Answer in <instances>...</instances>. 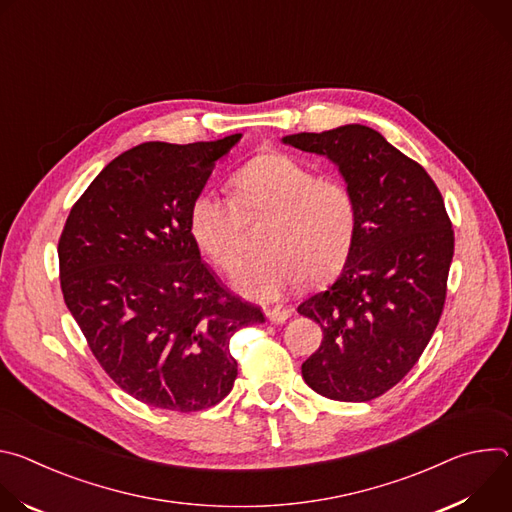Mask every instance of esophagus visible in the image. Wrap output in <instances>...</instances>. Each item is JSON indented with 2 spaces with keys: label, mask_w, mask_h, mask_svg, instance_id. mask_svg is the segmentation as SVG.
<instances>
[{
  "label": "esophagus",
  "mask_w": 512,
  "mask_h": 512,
  "mask_svg": "<svg viewBox=\"0 0 512 512\" xmlns=\"http://www.w3.org/2000/svg\"><path fill=\"white\" fill-rule=\"evenodd\" d=\"M265 316L273 324H283L289 318V310H285V308H271V310H265Z\"/></svg>",
  "instance_id": "esophagus-1"
}]
</instances>
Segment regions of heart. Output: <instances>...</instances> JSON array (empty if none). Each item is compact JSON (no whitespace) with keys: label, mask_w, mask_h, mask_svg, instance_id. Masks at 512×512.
<instances>
[{"label":"heart","mask_w":512,"mask_h":512,"mask_svg":"<svg viewBox=\"0 0 512 512\" xmlns=\"http://www.w3.org/2000/svg\"><path fill=\"white\" fill-rule=\"evenodd\" d=\"M235 203L214 190H200L188 208L194 245L216 267L231 271L241 257L239 212L271 216L263 255L233 275L239 294L275 302L287 291L326 281L346 263L356 235V208L342 182L318 178L314 170L281 152L251 158L233 176Z\"/></svg>","instance_id":"1"}]
</instances>
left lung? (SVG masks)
I'll use <instances>...</instances> for the list:
<instances>
[{
	"mask_svg": "<svg viewBox=\"0 0 512 512\" xmlns=\"http://www.w3.org/2000/svg\"><path fill=\"white\" fill-rule=\"evenodd\" d=\"M281 141L330 160L356 208L342 273L298 306L324 334L302 377L322 397L371 401L413 369L440 322L454 257L444 198L417 162L367 125Z\"/></svg>",
	"mask_w": 512,
	"mask_h": 512,
	"instance_id": "obj_1",
	"label": "left lung"
}]
</instances>
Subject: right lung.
<instances>
[{"mask_svg": "<svg viewBox=\"0 0 512 512\" xmlns=\"http://www.w3.org/2000/svg\"><path fill=\"white\" fill-rule=\"evenodd\" d=\"M241 137L135 145L101 170L60 235L68 312L105 373L150 407L223 401L237 379L231 336L265 322L218 283L188 231L192 198Z\"/></svg>", "mask_w": 512, "mask_h": 512, "instance_id": "obj_1", "label": "right lung"}]
</instances>
